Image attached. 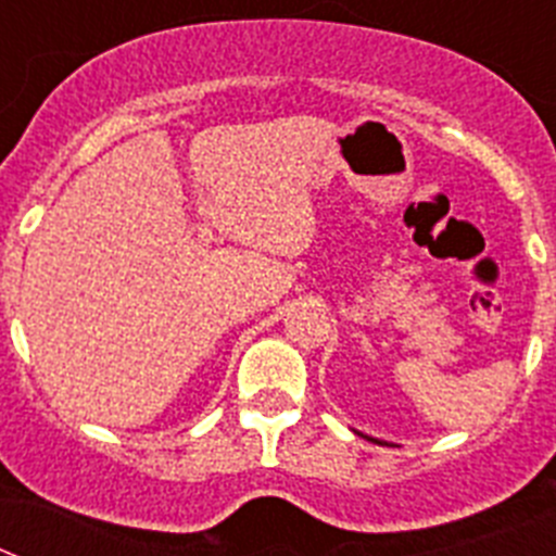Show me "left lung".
I'll list each match as a JSON object with an SVG mask.
<instances>
[{
    "label": "left lung",
    "mask_w": 556,
    "mask_h": 556,
    "mask_svg": "<svg viewBox=\"0 0 556 556\" xmlns=\"http://www.w3.org/2000/svg\"><path fill=\"white\" fill-rule=\"evenodd\" d=\"M362 437H367V434H362ZM367 440H370V443H381V440H376V437H367Z\"/></svg>",
    "instance_id": "obj_1"
}]
</instances>
